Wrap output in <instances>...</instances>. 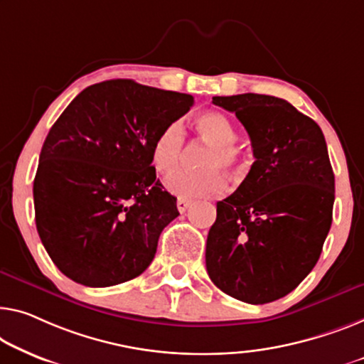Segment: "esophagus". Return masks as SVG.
Instances as JSON below:
<instances>
[{
	"label": "esophagus",
	"instance_id": "34e87169",
	"mask_svg": "<svg viewBox=\"0 0 364 364\" xmlns=\"http://www.w3.org/2000/svg\"><path fill=\"white\" fill-rule=\"evenodd\" d=\"M189 205H191V200L183 199V198H178V200H176V208H178V210H180L181 214L186 213V209L189 208Z\"/></svg>",
	"mask_w": 364,
	"mask_h": 364
}]
</instances>
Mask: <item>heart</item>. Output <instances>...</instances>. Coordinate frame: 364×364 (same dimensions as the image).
<instances>
[{
  "mask_svg": "<svg viewBox=\"0 0 364 364\" xmlns=\"http://www.w3.org/2000/svg\"><path fill=\"white\" fill-rule=\"evenodd\" d=\"M196 129L204 142L213 145L203 161L205 170H176L166 176L165 184L173 194L183 199L217 198L227 189V180L220 170L240 175L245 170V160L235 147L237 129L225 114L208 111L199 114ZM184 147V127L181 121H173L156 134L151 145V161L156 171L173 170L181 159Z\"/></svg>",
  "mask_w": 364,
  "mask_h": 364,
  "instance_id": "1",
  "label": "heart"
}]
</instances>
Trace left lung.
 <instances>
[{
  "label": "left lung",
  "instance_id": "8db88e82",
  "mask_svg": "<svg viewBox=\"0 0 364 364\" xmlns=\"http://www.w3.org/2000/svg\"><path fill=\"white\" fill-rule=\"evenodd\" d=\"M235 112L255 161L217 203L205 268L225 294L267 304L294 291L316 267L332 225L335 176L321 127L281 97L214 96Z\"/></svg>",
  "mask_w": 364,
  "mask_h": 364
}]
</instances>
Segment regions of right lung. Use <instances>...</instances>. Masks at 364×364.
<instances>
[{
  "instance_id": "add662e5",
  "label": "right lung",
  "mask_w": 364,
  "mask_h": 364,
  "mask_svg": "<svg viewBox=\"0 0 364 364\" xmlns=\"http://www.w3.org/2000/svg\"><path fill=\"white\" fill-rule=\"evenodd\" d=\"M191 95L107 80L85 88L48 130L34 178L36 225L65 276L90 287L137 278L180 213L151 145Z\"/></svg>"
}]
</instances>
